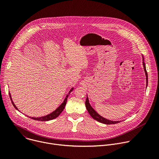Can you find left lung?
I'll list each match as a JSON object with an SVG mask.
<instances>
[{
	"instance_id": "1",
	"label": "left lung",
	"mask_w": 159,
	"mask_h": 159,
	"mask_svg": "<svg viewBox=\"0 0 159 159\" xmlns=\"http://www.w3.org/2000/svg\"><path fill=\"white\" fill-rule=\"evenodd\" d=\"M143 57V67H144V70L145 72V75H146V80H147V86L148 84V74L147 72V69H146V66H145V64L144 62V57L143 56H142ZM85 105L86 109L89 112V113L90 114V115L96 120L103 123V124H105V125H112V124H117V123H119L120 121H113V120H108L107 119H105L104 117H102L101 116H100L92 107L89 103V100L88 97L86 98V102H85Z\"/></svg>"
}]
</instances>
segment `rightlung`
<instances>
[{
	"label": "right lung",
	"instance_id": "1",
	"mask_svg": "<svg viewBox=\"0 0 159 159\" xmlns=\"http://www.w3.org/2000/svg\"><path fill=\"white\" fill-rule=\"evenodd\" d=\"M73 90V88H72V89H70V90L69 91L68 95H66V98H65V99H64L63 103L60 105V106H59L55 111H54L53 112H52L51 114H48V115H47V116H43V117H30V118H31V119H34V120H37L47 121V120H52V119H54L60 115V114L63 111V110H64V107H65V106H66V104L67 100V97H68L69 93H70V92H71ZM9 96H10L11 100V101H12V104H13V106L17 110V108L16 107V105H14V103H13V102H12V98H11V94H10V93H9Z\"/></svg>",
	"mask_w": 159,
	"mask_h": 159
}]
</instances>
